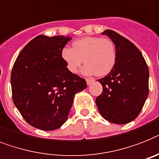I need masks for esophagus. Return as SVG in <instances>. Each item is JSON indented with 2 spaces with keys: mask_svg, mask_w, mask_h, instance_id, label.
I'll use <instances>...</instances> for the list:
<instances>
[{
  "mask_svg": "<svg viewBox=\"0 0 159 159\" xmlns=\"http://www.w3.org/2000/svg\"><path fill=\"white\" fill-rule=\"evenodd\" d=\"M86 82H87L88 85H90L93 82H94L93 80H92V79H86Z\"/></svg>",
  "mask_w": 159,
  "mask_h": 159,
  "instance_id": "esophagus-1",
  "label": "esophagus"
}]
</instances>
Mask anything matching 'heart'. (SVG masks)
<instances>
[{
	"mask_svg": "<svg viewBox=\"0 0 159 159\" xmlns=\"http://www.w3.org/2000/svg\"><path fill=\"white\" fill-rule=\"evenodd\" d=\"M68 70L73 74L84 61L83 73L96 74L98 76L108 75L115 67L117 52L115 44L109 39L98 36H85L75 40L72 48L65 47L61 53Z\"/></svg>",
	"mask_w": 159,
	"mask_h": 159,
	"instance_id": "heart-1",
	"label": "heart"
}]
</instances>
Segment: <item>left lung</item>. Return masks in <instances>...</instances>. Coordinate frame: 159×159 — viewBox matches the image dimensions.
Wrapping results in <instances>:
<instances>
[{
    "label": "left lung",
    "instance_id": "obj_1",
    "mask_svg": "<svg viewBox=\"0 0 159 159\" xmlns=\"http://www.w3.org/2000/svg\"><path fill=\"white\" fill-rule=\"evenodd\" d=\"M115 44L117 60L115 67L98 80L102 93L96 98L98 111L105 119L116 124L134 120L142 110L149 94V68L138 48L121 35L106 30Z\"/></svg>",
    "mask_w": 159,
    "mask_h": 159
}]
</instances>
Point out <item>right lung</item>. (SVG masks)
Segmentation results:
<instances>
[{"instance_id":"add662e5","label":"right lung","mask_w":159,"mask_h":159,"mask_svg":"<svg viewBox=\"0 0 159 159\" xmlns=\"http://www.w3.org/2000/svg\"><path fill=\"white\" fill-rule=\"evenodd\" d=\"M71 38L38 35L23 48L11 71L12 98L23 119L44 131L68 119L75 93L87 88L84 79L68 70L62 48Z\"/></svg>"}]
</instances>
